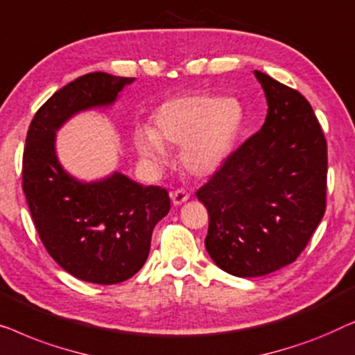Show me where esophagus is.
Wrapping results in <instances>:
<instances>
[{
	"label": "esophagus",
	"instance_id": "esophagus-1",
	"mask_svg": "<svg viewBox=\"0 0 355 355\" xmlns=\"http://www.w3.org/2000/svg\"><path fill=\"white\" fill-rule=\"evenodd\" d=\"M171 199H172V202L175 204V206H180V204H183V202L188 201L189 193L184 191V189H177V191L171 193Z\"/></svg>",
	"mask_w": 355,
	"mask_h": 355
}]
</instances>
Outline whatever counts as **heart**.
Instances as JSON below:
<instances>
[{"label": "heart", "instance_id": "obj_1", "mask_svg": "<svg viewBox=\"0 0 355 355\" xmlns=\"http://www.w3.org/2000/svg\"><path fill=\"white\" fill-rule=\"evenodd\" d=\"M244 125V107L236 98L183 94L162 103L153 114V128L138 127L135 148L149 168L166 166V144L180 146V161L189 173H216L233 153Z\"/></svg>", "mask_w": 355, "mask_h": 355}]
</instances>
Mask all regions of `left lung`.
I'll return each mask as SVG.
<instances>
[{
  "label": "left lung",
  "mask_w": 355,
  "mask_h": 355,
  "mask_svg": "<svg viewBox=\"0 0 355 355\" xmlns=\"http://www.w3.org/2000/svg\"><path fill=\"white\" fill-rule=\"evenodd\" d=\"M254 76L267 98L266 123L196 193L209 212V256L241 278L296 261L327 204V139L312 106L267 73Z\"/></svg>",
  "instance_id": "left-lung-1"
}]
</instances>
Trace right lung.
<instances>
[{
    "instance_id": "add662e5",
    "label": "right lung",
    "mask_w": 355,
    "mask_h": 355,
    "mask_svg": "<svg viewBox=\"0 0 355 355\" xmlns=\"http://www.w3.org/2000/svg\"><path fill=\"white\" fill-rule=\"evenodd\" d=\"M135 78L87 73L53 94L30 123L22 188L43 246L78 279L116 284L146 262L156 223L171 211L167 189L144 187L114 172L80 182L64 171L56 132L82 111L107 107Z\"/></svg>"
}]
</instances>
